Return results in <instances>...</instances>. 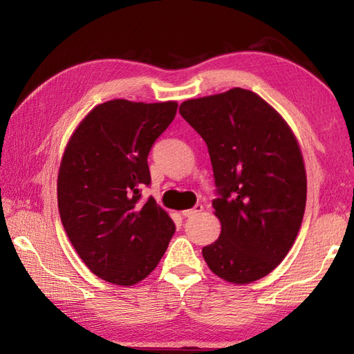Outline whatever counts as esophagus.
I'll use <instances>...</instances> for the list:
<instances>
[{
  "label": "esophagus",
  "mask_w": 354,
  "mask_h": 354,
  "mask_svg": "<svg viewBox=\"0 0 354 354\" xmlns=\"http://www.w3.org/2000/svg\"><path fill=\"white\" fill-rule=\"evenodd\" d=\"M201 211H203V206L196 205L195 207H192V209H185V211H183L181 214L184 215V217H194V215H198Z\"/></svg>",
  "instance_id": "1"
}]
</instances>
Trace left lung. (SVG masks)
Segmentation results:
<instances>
[{
    "label": "left lung",
    "instance_id": "8db88e82",
    "mask_svg": "<svg viewBox=\"0 0 354 354\" xmlns=\"http://www.w3.org/2000/svg\"><path fill=\"white\" fill-rule=\"evenodd\" d=\"M179 113L206 142L221 231L203 248L218 278L250 284L289 253L306 207V170L289 124L259 95L241 87L187 100Z\"/></svg>",
    "mask_w": 354,
    "mask_h": 354
}]
</instances>
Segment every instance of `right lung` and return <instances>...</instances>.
<instances>
[{"label":"right lung","mask_w":354,"mask_h":354,"mask_svg":"<svg viewBox=\"0 0 354 354\" xmlns=\"http://www.w3.org/2000/svg\"><path fill=\"white\" fill-rule=\"evenodd\" d=\"M176 101L111 100L82 118L65 147L57 206L71 245L93 274L117 286L145 279L164 256L175 223L154 198L148 153L176 115Z\"/></svg>","instance_id":"add662e5"}]
</instances>
